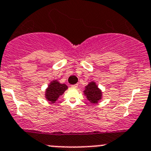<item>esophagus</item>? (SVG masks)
Returning a JSON list of instances; mask_svg holds the SVG:
<instances>
[{
  "instance_id": "esophagus-1",
  "label": "esophagus",
  "mask_w": 151,
  "mask_h": 151,
  "mask_svg": "<svg viewBox=\"0 0 151 151\" xmlns=\"http://www.w3.org/2000/svg\"><path fill=\"white\" fill-rule=\"evenodd\" d=\"M71 87H72V88H78V85H77V84H74V85H71Z\"/></svg>"
}]
</instances>
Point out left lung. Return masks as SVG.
Returning a JSON list of instances; mask_svg holds the SVG:
<instances>
[{
	"mask_svg": "<svg viewBox=\"0 0 151 151\" xmlns=\"http://www.w3.org/2000/svg\"><path fill=\"white\" fill-rule=\"evenodd\" d=\"M83 94L86 97L87 100L91 104H98L102 99V91L98 88V85L95 81L88 83L85 86Z\"/></svg>",
	"mask_w": 151,
	"mask_h": 151,
	"instance_id": "8db88e82",
	"label": "left lung"
}]
</instances>
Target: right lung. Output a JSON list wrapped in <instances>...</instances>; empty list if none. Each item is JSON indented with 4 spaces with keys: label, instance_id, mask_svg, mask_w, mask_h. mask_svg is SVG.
<instances>
[{
    "label": "right lung",
    "instance_id": "1",
    "mask_svg": "<svg viewBox=\"0 0 151 151\" xmlns=\"http://www.w3.org/2000/svg\"><path fill=\"white\" fill-rule=\"evenodd\" d=\"M67 89L68 86L65 84L60 83L57 80H53L45 89V98L51 104H54Z\"/></svg>",
    "mask_w": 151,
    "mask_h": 151
}]
</instances>
